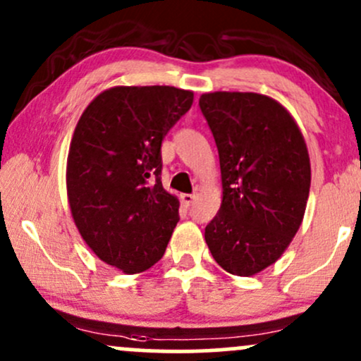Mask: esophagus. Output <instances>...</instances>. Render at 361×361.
I'll list each match as a JSON object with an SVG mask.
<instances>
[{
    "instance_id": "esophagus-1",
    "label": "esophagus",
    "mask_w": 361,
    "mask_h": 361,
    "mask_svg": "<svg viewBox=\"0 0 361 361\" xmlns=\"http://www.w3.org/2000/svg\"><path fill=\"white\" fill-rule=\"evenodd\" d=\"M193 200H195V195L193 193H183V195H181V202H183L185 207L192 205Z\"/></svg>"
}]
</instances>
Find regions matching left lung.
Listing matches in <instances>:
<instances>
[{
    "label": "left lung",
    "mask_w": 361,
    "mask_h": 361,
    "mask_svg": "<svg viewBox=\"0 0 361 361\" xmlns=\"http://www.w3.org/2000/svg\"><path fill=\"white\" fill-rule=\"evenodd\" d=\"M219 151L222 205L205 241L226 271L251 276L275 263L304 219L310 163L295 120L258 93L202 94Z\"/></svg>",
    "instance_id": "1"
}]
</instances>
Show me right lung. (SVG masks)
Masks as SVG:
<instances>
[{"mask_svg": "<svg viewBox=\"0 0 361 361\" xmlns=\"http://www.w3.org/2000/svg\"><path fill=\"white\" fill-rule=\"evenodd\" d=\"M193 103L173 86H117L82 111L68 156V198L91 251L123 273L163 258L180 202L161 183V144Z\"/></svg>", "mask_w": 361, "mask_h": 361, "instance_id": "right-lung-1", "label": "right lung"}]
</instances>
